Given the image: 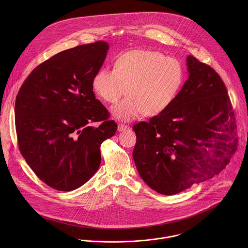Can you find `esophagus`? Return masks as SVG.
<instances>
[{
	"label": "esophagus",
	"mask_w": 248,
	"mask_h": 248,
	"mask_svg": "<svg viewBox=\"0 0 248 248\" xmlns=\"http://www.w3.org/2000/svg\"><path fill=\"white\" fill-rule=\"evenodd\" d=\"M130 127L128 126V125H125V124H122V123H120V124H118V131L119 132H123V131H125V130H127V129H129Z\"/></svg>",
	"instance_id": "obj_1"
}]
</instances>
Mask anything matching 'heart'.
<instances>
[{
	"label": "heart",
	"instance_id": "b5f03b06",
	"mask_svg": "<svg viewBox=\"0 0 248 248\" xmlns=\"http://www.w3.org/2000/svg\"><path fill=\"white\" fill-rule=\"evenodd\" d=\"M183 82V69L173 57L147 49L120 54L113 71L101 69L93 79V92L107 103H115L127 88L128 96L111 108L122 121H132L144 113L153 116L172 104Z\"/></svg>",
	"mask_w": 248,
	"mask_h": 248
}]
</instances>
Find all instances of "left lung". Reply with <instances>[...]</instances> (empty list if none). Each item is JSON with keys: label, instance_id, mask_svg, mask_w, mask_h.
Segmentation results:
<instances>
[{"label": "left lung", "instance_id": "left-lung-1", "mask_svg": "<svg viewBox=\"0 0 248 248\" xmlns=\"http://www.w3.org/2000/svg\"><path fill=\"white\" fill-rule=\"evenodd\" d=\"M186 64L189 77L172 104L133 127L137 169L147 185L167 196L218 176L235 147V116L223 81L192 55Z\"/></svg>", "mask_w": 248, "mask_h": 248}]
</instances>
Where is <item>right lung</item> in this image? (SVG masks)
<instances>
[{
	"label": "right lung",
	"instance_id": "1",
	"mask_svg": "<svg viewBox=\"0 0 248 248\" xmlns=\"http://www.w3.org/2000/svg\"><path fill=\"white\" fill-rule=\"evenodd\" d=\"M108 49V43L97 41L61 51L36 67L17 94L20 152L36 176L55 190H75L93 177L101 163L102 142L117 129L92 85ZM94 122L101 125L93 127ZM236 150L235 141L231 156Z\"/></svg>",
	"mask_w": 248,
	"mask_h": 248
}]
</instances>
